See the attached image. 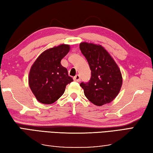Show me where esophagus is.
Listing matches in <instances>:
<instances>
[{
  "instance_id": "obj_1",
  "label": "esophagus",
  "mask_w": 153,
  "mask_h": 153,
  "mask_svg": "<svg viewBox=\"0 0 153 153\" xmlns=\"http://www.w3.org/2000/svg\"><path fill=\"white\" fill-rule=\"evenodd\" d=\"M74 81H76V82H79L80 81H81V77H80L79 74L76 75V76L74 77Z\"/></svg>"
}]
</instances>
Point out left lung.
Listing matches in <instances>:
<instances>
[{"label": "left lung", "instance_id": "8db88e82", "mask_svg": "<svg viewBox=\"0 0 153 153\" xmlns=\"http://www.w3.org/2000/svg\"><path fill=\"white\" fill-rule=\"evenodd\" d=\"M79 47L91 71L90 81L80 84L85 96L96 106L110 103L119 94L123 83L118 65L100 45L83 42Z\"/></svg>", "mask_w": 153, "mask_h": 153}]
</instances>
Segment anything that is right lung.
I'll use <instances>...</instances> for the list:
<instances>
[{"label":"right lung","instance_id":"obj_1","mask_svg":"<svg viewBox=\"0 0 153 153\" xmlns=\"http://www.w3.org/2000/svg\"><path fill=\"white\" fill-rule=\"evenodd\" d=\"M69 45L62 44L45 50L35 60L29 72L28 83L39 102L53 104L61 97L66 86L73 81L61 60L70 51Z\"/></svg>","mask_w":153,"mask_h":153}]
</instances>
